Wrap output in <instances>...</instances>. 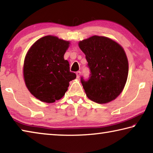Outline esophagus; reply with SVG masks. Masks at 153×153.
I'll return each instance as SVG.
<instances>
[{
    "instance_id": "34e87169",
    "label": "esophagus",
    "mask_w": 153,
    "mask_h": 153,
    "mask_svg": "<svg viewBox=\"0 0 153 153\" xmlns=\"http://www.w3.org/2000/svg\"><path fill=\"white\" fill-rule=\"evenodd\" d=\"M80 74H81V72L79 71H77L76 72V76H77V78H79V76H80Z\"/></svg>"
}]
</instances>
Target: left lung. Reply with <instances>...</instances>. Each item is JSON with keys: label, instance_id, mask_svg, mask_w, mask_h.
Returning a JSON list of instances; mask_svg holds the SVG:
<instances>
[{"label": "left lung", "instance_id": "left-lung-1", "mask_svg": "<svg viewBox=\"0 0 153 153\" xmlns=\"http://www.w3.org/2000/svg\"><path fill=\"white\" fill-rule=\"evenodd\" d=\"M78 46L90 69L88 80L81 78L88 98L98 104L115 100L122 92L128 76V61L122 46L98 36L79 41Z\"/></svg>", "mask_w": 153, "mask_h": 153}]
</instances>
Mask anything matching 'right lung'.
<instances>
[{
	"instance_id": "1",
	"label": "right lung",
	"mask_w": 153,
	"mask_h": 153,
	"mask_svg": "<svg viewBox=\"0 0 153 153\" xmlns=\"http://www.w3.org/2000/svg\"><path fill=\"white\" fill-rule=\"evenodd\" d=\"M69 45V41L49 35L36 41L27 52L23 69L25 86L40 101L53 103L61 99L69 82L76 79L64 59Z\"/></svg>"
}]
</instances>
